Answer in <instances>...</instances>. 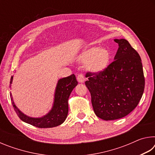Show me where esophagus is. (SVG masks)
Returning a JSON list of instances; mask_svg holds the SVG:
<instances>
[{"label": "esophagus", "instance_id": "34e87169", "mask_svg": "<svg viewBox=\"0 0 155 155\" xmlns=\"http://www.w3.org/2000/svg\"><path fill=\"white\" fill-rule=\"evenodd\" d=\"M77 81L78 83H83L85 82V77H84V76L83 74H78L77 76Z\"/></svg>", "mask_w": 155, "mask_h": 155}]
</instances>
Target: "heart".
<instances>
[{"label":"heart","mask_w":155,"mask_h":155,"mask_svg":"<svg viewBox=\"0 0 155 155\" xmlns=\"http://www.w3.org/2000/svg\"><path fill=\"white\" fill-rule=\"evenodd\" d=\"M111 52L104 47H90L81 52L78 61L81 64H86L87 71L93 74L104 72L110 64Z\"/></svg>","instance_id":"obj_1"}]
</instances>
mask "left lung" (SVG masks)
I'll use <instances>...</instances> for the list:
<instances>
[{
	"instance_id": "left-lung-1",
	"label": "left lung",
	"mask_w": 155,
	"mask_h": 155,
	"mask_svg": "<svg viewBox=\"0 0 155 155\" xmlns=\"http://www.w3.org/2000/svg\"><path fill=\"white\" fill-rule=\"evenodd\" d=\"M114 41L119 46L114 61L103 72L86 74L94 113L106 121L130 114L137 106L145 86L140 54L125 39Z\"/></svg>"
}]
</instances>
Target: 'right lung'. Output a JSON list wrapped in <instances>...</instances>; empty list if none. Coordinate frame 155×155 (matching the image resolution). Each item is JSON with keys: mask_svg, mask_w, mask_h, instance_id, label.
I'll return each mask as SVG.
<instances>
[{"mask_svg": "<svg viewBox=\"0 0 155 155\" xmlns=\"http://www.w3.org/2000/svg\"><path fill=\"white\" fill-rule=\"evenodd\" d=\"M13 78L14 76H12L10 87L12 84ZM77 85L78 82L74 74L60 78L56 85L54 101L51 109L46 115L40 117H30L25 114L15 104L12 94H10V97L15 111L23 122L38 128L55 127L61 125L66 119L68 114V98L73 89Z\"/></svg>", "mask_w": 155, "mask_h": 155, "instance_id": "1", "label": "right lung"}]
</instances>
